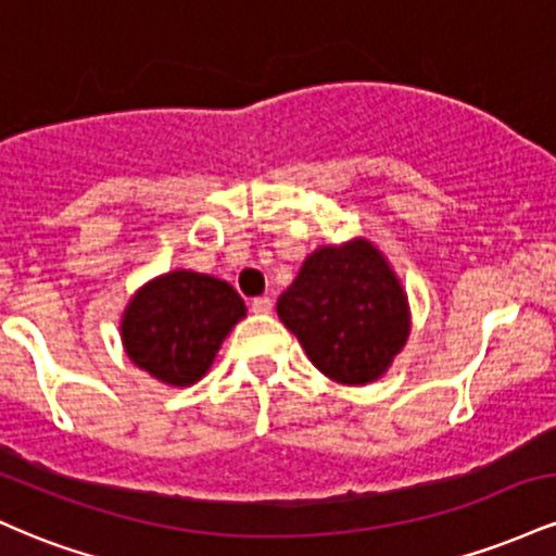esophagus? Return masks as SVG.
Listing matches in <instances>:
<instances>
[{
  "instance_id": "obj_1",
  "label": "esophagus",
  "mask_w": 556,
  "mask_h": 556,
  "mask_svg": "<svg viewBox=\"0 0 556 556\" xmlns=\"http://www.w3.org/2000/svg\"><path fill=\"white\" fill-rule=\"evenodd\" d=\"M271 308H274V300L269 298V295H261V298H253L251 300V311L253 314H271Z\"/></svg>"
}]
</instances>
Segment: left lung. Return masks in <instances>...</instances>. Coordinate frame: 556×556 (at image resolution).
I'll list each match as a JSON object with an SVG mask.
<instances>
[{
    "label": "left lung",
    "instance_id": "obj_1",
    "mask_svg": "<svg viewBox=\"0 0 556 556\" xmlns=\"http://www.w3.org/2000/svg\"><path fill=\"white\" fill-rule=\"evenodd\" d=\"M277 314L318 371L350 387L379 379L410 334L405 290L363 238L311 253Z\"/></svg>",
    "mask_w": 556,
    "mask_h": 556
}]
</instances>
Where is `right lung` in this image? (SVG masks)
Segmentation results:
<instances>
[{
  "label": "right lung",
  "instance_id": "obj_1",
  "mask_svg": "<svg viewBox=\"0 0 556 556\" xmlns=\"http://www.w3.org/2000/svg\"><path fill=\"white\" fill-rule=\"evenodd\" d=\"M245 318L232 285L198 271H169L143 285L123 314L127 358L169 387L208 371L219 344Z\"/></svg>",
  "mask_w": 556,
  "mask_h": 556
}]
</instances>
